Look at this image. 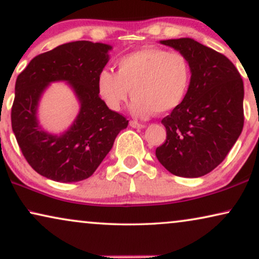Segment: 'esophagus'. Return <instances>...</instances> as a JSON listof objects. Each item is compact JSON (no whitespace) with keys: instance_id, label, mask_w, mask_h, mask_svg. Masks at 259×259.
Returning a JSON list of instances; mask_svg holds the SVG:
<instances>
[{"instance_id":"esophagus-1","label":"esophagus","mask_w":259,"mask_h":259,"mask_svg":"<svg viewBox=\"0 0 259 259\" xmlns=\"http://www.w3.org/2000/svg\"><path fill=\"white\" fill-rule=\"evenodd\" d=\"M130 126L133 127V128H145V127H146L144 125V123L138 122V121H136V120H131Z\"/></svg>"}]
</instances>
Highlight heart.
<instances>
[{
    "label": "heart",
    "mask_w": 259,
    "mask_h": 259,
    "mask_svg": "<svg viewBox=\"0 0 259 259\" xmlns=\"http://www.w3.org/2000/svg\"><path fill=\"white\" fill-rule=\"evenodd\" d=\"M116 67V73L104 69L98 76L99 93L113 111L132 93L130 108L137 118L166 114L182 105L189 91L191 67L182 53L144 48L122 56Z\"/></svg>",
    "instance_id": "heart-1"
}]
</instances>
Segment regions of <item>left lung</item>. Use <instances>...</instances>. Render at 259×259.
<instances>
[{
    "label": "left lung",
    "instance_id": "obj_1",
    "mask_svg": "<svg viewBox=\"0 0 259 259\" xmlns=\"http://www.w3.org/2000/svg\"><path fill=\"white\" fill-rule=\"evenodd\" d=\"M189 60L191 82L182 105L165 116L166 141L155 150L172 175L198 178L224 160L244 125V84L221 53L190 37L161 40Z\"/></svg>",
    "mask_w": 259,
    "mask_h": 259
}]
</instances>
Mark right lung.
<instances>
[{
	"label": "right lung",
	"instance_id": "obj_1",
	"mask_svg": "<svg viewBox=\"0 0 259 259\" xmlns=\"http://www.w3.org/2000/svg\"><path fill=\"white\" fill-rule=\"evenodd\" d=\"M112 46L74 41L31 60L15 83L12 127L26 160L37 173L60 183H75L95 172L128 120L99 97L98 76ZM65 82L79 102V113L61 134L39 123L38 106L49 84Z\"/></svg>",
	"mask_w": 259,
	"mask_h": 259
}]
</instances>
